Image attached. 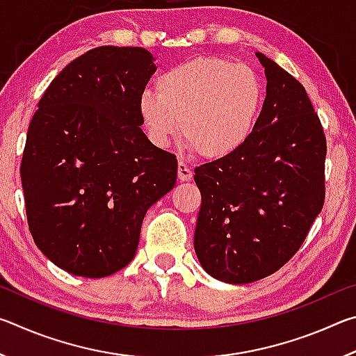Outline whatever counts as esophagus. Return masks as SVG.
<instances>
[{"mask_svg": "<svg viewBox=\"0 0 356 356\" xmlns=\"http://www.w3.org/2000/svg\"><path fill=\"white\" fill-rule=\"evenodd\" d=\"M177 177L180 182H188L193 177V172H191V168L188 165H185L184 161H179L177 165Z\"/></svg>", "mask_w": 356, "mask_h": 356, "instance_id": "1", "label": "esophagus"}]
</instances>
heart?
Listing matches in <instances>:
<instances>
[{
  "label": "heart",
  "instance_id": "1",
  "mask_svg": "<svg viewBox=\"0 0 356 356\" xmlns=\"http://www.w3.org/2000/svg\"><path fill=\"white\" fill-rule=\"evenodd\" d=\"M264 100L254 69L227 59L200 56L156 76L155 92L143 91L138 116L156 147L182 134L206 159H225L248 141Z\"/></svg>",
  "mask_w": 356,
  "mask_h": 356
}]
</instances>
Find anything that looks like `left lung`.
Here are the masks:
<instances>
[{"instance_id": "left-lung-1", "label": "left lung", "mask_w": 356, "mask_h": 356, "mask_svg": "<svg viewBox=\"0 0 356 356\" xmlns=\"http://www.w3.org/2000/svg\"><path fill=\"white\" fill-rule=\"evenodd\" d=\"M267 95L236 152L197 166L202 204L195 229L201 267L227 284L280 270L323 207L327 141L305 88L262 53Z\"/></svg>"}]
</instances>
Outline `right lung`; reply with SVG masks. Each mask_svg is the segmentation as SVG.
Listing matches in <instances>:
<instances>
[{
	"label": "right lung",
	"mask_w": 356,
	"mask_h": 356,
	"mask_svg": "<svg viewBox=\"0 0 356 356\" xmlns=\"http://www.w3.org/2000/svg\"><path fill=\"white\" fill-rule=\"evenodd\" d=\"M154 61L141 47L92 48L59 72L29 124V231L67 273L104 278L129 265L144 215L176 185V156L147 140L136 110Z\"/></svg>",
	"instance_id": "1"
}]
</instances>
